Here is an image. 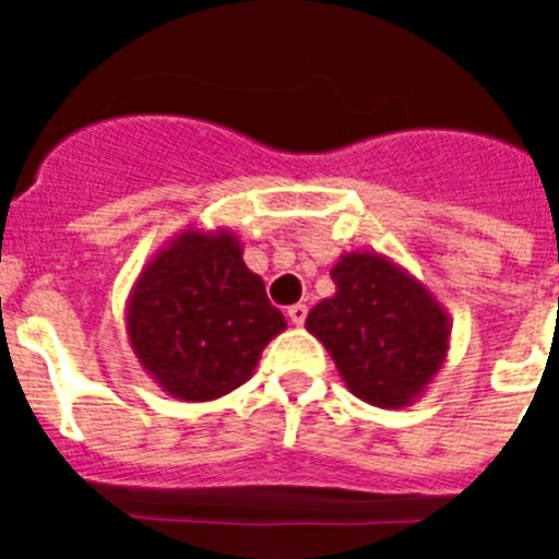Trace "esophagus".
Instances as JSON below:
<instances>
[{
	"label": "esophagus",
	"instance_id": "obj_1",
	"mask_svg": "<svg viewBox=\"0 0 559 559\" xmlns=\"http://www.w3.org/2000/svg\"><path fill=\"white\" fill-rule=\"evenodd\" d=\"M288 319H290V324H296V328H299V324H305V319H308V308H305V305H290Z\"/></svg>",
	"mask_w": 559,
	"mask_h": 559
}]
</instances>
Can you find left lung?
<instances>
[{"instance_id":"left-lung-1","label":"left lung","mask_w":559,"mask_h":559,"mask_svg":"<svg viewBox=\"0 0 559 559\" xmlns=\"http://www.w3.org/2000/svg\"><path fill=\"white\" fill-rule=\"evenodd\" d=\"M335 294L308 313L341 380L378 408L417 403L445 367L451 316L412 271L378 251H344L330 269Z\"/></svg>"}]
</instances>
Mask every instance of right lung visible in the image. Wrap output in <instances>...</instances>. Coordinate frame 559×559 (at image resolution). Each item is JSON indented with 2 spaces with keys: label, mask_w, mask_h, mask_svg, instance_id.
<instances>
[{
  "label": "right lung",
  "mask_w": 559,
  "mask_h": 559,
  "mask_svg": "<svg viewBox=\"0 0 559 559\" xmlns=\"http://www.w3.org/2000/svg\"><path fill=\"white\" fill-rule=\"evenodd\" d=\"M288 328L226 226L190 224L142 265L126 302V335L162 392L206 403L243 386Z\"/></svg>",
  "instance_id": "add662e5"
}]
</instances>
